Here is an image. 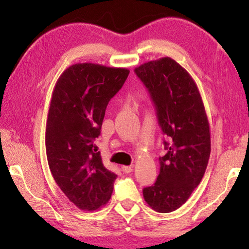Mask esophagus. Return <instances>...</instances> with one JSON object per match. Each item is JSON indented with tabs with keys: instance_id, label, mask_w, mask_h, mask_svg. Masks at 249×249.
Segmentation results:
<instances>
[{
	"instance_id": "1",
	"label": "esophagus",
	"mask_w": 249,
	"mask_h": 249,
	"mask_svg": "<svg viewBox=\"0 0 249 249\" xmlns=\"http://www.w3.org/2000/svg\"><path fill=\"white\" fill-rule=\"evenodd\" d=\"M133 168H134V166H123L122 167V170H123L124 173H130L131 171H133Z\"/></svg>"
}]
</instances>
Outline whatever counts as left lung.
Here are the masks:
<instances>
[{
    "label": "left lung",
    "mask_w": 249,
    "mask_h": 249,
    "mask_svg": "<svg viewBox=\"0 0 249 249\" xmlns=\"http://www.w3.org/2000/svg\"><path fill=\"white\" fill-rule=\"evenodd\" d=\"M135 72L149 89L168 137L160 174L143 189V198L156 212L170 213L186 202L204 176L211 154L208 116L197 84L171 57L146 62Z\"/></svg>",
    "instance_id": "8db88e82"
}]
</instances>
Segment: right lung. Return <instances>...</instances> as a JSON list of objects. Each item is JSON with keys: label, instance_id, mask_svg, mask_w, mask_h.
<instances>
[{"label": "right lung", "instance_id": "1", "mask_svg": "<svg viewBox=\"0 0 249 249\" xmlns=\"http://www.w3.org/2000/svg\"><path fill=\"white\" fill-rule=\"evenodd\" d=\"M127 68L93 63L70 66L57 79L46 125V153L57 186L83 211L107 204L116 174L94 145L106 108L128 77Z\"/></svg>", "mask_w": 249, "mask_h": 249}]
</instances>
